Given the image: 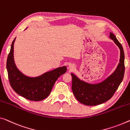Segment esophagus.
<instances>
[{
  "instance_id": "1",
  "label": "esophagus",
  "mask_w": 130,
  "mask_h": 130,
  "mask_svg": "<svg viewBox=\"0 0 130 130\" xmlns=\"http://www.w3.org/2000/svg\"><path fill=\"white\" fill-rule=\"evenodd\" d=\"M69 68H70V69H73V68H74V66L73 65H72V64H70L69 65Z\"/></svg>"
}]
</instances>
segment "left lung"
I'll return each instance as SVG.
<instances>
[{
    "label": "left lung",
    "instance_id": "1",
    "mask_svg": "<svg viewBox=\"0 0 130 130\" xmlns=\"http://www.w3.org/2000/svg\"><path fill=\"white\" fill-rule=\"evenodd\" d=\"M110 38L120 49V63L112 75L103 83L92 85L81 81L74 74H71L72 91L76 99L82 104L95 106L107 101L115 94L123 81L125 71L124 53L123 46L113 33L110 32Z\"/></svg>",
    "mask_w": 130,
    "mask_h": 130
}]
</instances>
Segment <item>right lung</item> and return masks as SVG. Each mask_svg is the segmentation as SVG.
Instances as JSON below:
<instances>
[{
    "mask_svg": "<svg viewBox=\"0 0 130 130\" xmlns=\"http://www.w3.org/2000/svg\"><path fill=\"white\" fill-rule=\"evenodd\" d=\"M15 39L12 42L6 63L10 84L15 92L25 99L34 101H42L49 95L55 82L66 72L67 67L57 68L35 78L25 76L17 69L14 61Z\"/></svg>",
    "mask_w": 130,
    "mask_h": 130,
    "instance_id": "1",
    "label": "right lung"
}]
</instances>
